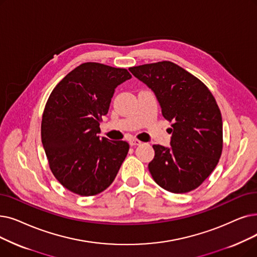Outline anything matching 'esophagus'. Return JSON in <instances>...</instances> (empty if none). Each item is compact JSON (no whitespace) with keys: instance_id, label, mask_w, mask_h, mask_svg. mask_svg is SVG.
Masks as SVG:
<instances>
[{"instance_id":"1","label":"esophagus","mask_w":257,"mask_h":257,"mask_svg":"<svg viewBox=\"0 0 257 257\" xmlns=\"http://www.w3.org/2000/svg\"><path fill=\"white\" fill-rule=\"evenodd\" d=\"M129 143H130L131 146H138V145H140L142 142L139 141V140H137V139H131V140L129 141Z\"/></svg>"}]
</instances>
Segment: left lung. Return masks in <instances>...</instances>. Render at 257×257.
<instances>
[{"mask_svg": "<svg viewBox=\"0 0 257 257\" xmlns=\"http://www.w3.org/2000/svg\"><path fill=\"white\" fill-rule=\"evenodd\" d=\"M129 71L156 96L172 121L171 147L153 145L148 168L154 182L172 193L192 191L215 169L222 150L220 110L206 85L178 65L164 61Z\"/></svg>", "mask_w": 257, "mask_h": 257, "instance_id": "1", "label": "left lung"}]
</instances>
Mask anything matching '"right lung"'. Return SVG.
Segmentation results:
<instances>
[{"instance_id": "add662e5", "label": "right lung", "mask_w": 257, "mask_h": 257, "mask_svg": "<svg viewBox=\"0 0 257 257\" xmlns=\"http://www.w3.org/2000/svg\"><path fill=\"white\" fill-rule=\"evenodd\" d=\"M131 79L122 68L84 63L55 86L44 109L42 143L55 178L82 196L101 193L126 159L129 144L99 138L115 88Z\"/></svg>"}]
</instances>
